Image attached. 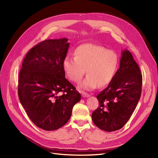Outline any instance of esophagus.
Listing matches in <instances>:
<instances>
[{
	"instance_id": "esophagus-1",
	"label": "esophagus",
	"mask_w": 158,
	"mask_h": 158,
	"mask_svg": "<svg viewBox=\"0 0 158 158\" xmlns=\"http://www.w3.org/2000/svg\"><path fill=\"white\" fill-rule=\"evenodd\" d=\"M82 95L83 98H88V97H89V95L88 94H86V93H82Z\"/></svg>"
}]
</instances>
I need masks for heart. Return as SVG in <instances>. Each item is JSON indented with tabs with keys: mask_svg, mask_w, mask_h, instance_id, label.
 Returning a JSON list of instances; mask_svg holds the SVG:
<instances>
[{
	"mask_svg": "<svg viewBox=\"0 0 158 158\" xmlns=\"http://www.w3.org/2000/svg\"><path fill=\"white\" fill-rule=\"evenodd\" d=\"M75 57L66 56L63 69L68 78L79 83L86 71L88 76L79 88L85 91L106 86L111 83L118 69V60L115 52L95 44H86L78 47Z\"/></svg>",
	"mask_w": 158,
	"mask_h": 158,
	"instance_id": "1",
	"label": "heart"
}]
</instances>
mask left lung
Instances as JSON below:
<instances>
[{"instance_id":"1","label":"left lung","mask_w":158,"mask_h":158,"mask_svg":"<svg viewBox=\"0 0 158 158\" xmlns=\"http://www.w3.org/2000/svg\"><path fill=\"white\" fill-rule=\"evenodd\" d=\"M142 76L131 52H121L120 67L108 86L97 95L99 107L92 113L94 123L107 132L121 129L127 123L140 98Z\"/></svg>"}]
</instances>
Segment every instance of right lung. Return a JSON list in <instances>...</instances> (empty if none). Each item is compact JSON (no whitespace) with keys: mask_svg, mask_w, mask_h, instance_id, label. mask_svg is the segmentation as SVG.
<instances>
[{"mask_svg":"<svg viewBox=\"0 0 158 158\" xmlns=\"http://www.w3.org/2000/svg\"><path fill=\"white\" fill-rule=\"evenodd\" d=\"M69 45L67 38L40 43L28 51L19 74L20 103L31 121L45 131L64 126L81 99L65 78L63 60Z\"/></svg>","mask_w":158,"mask_h":158,"instance_id":"obj_1","label":"right lung"}]
</instances>
